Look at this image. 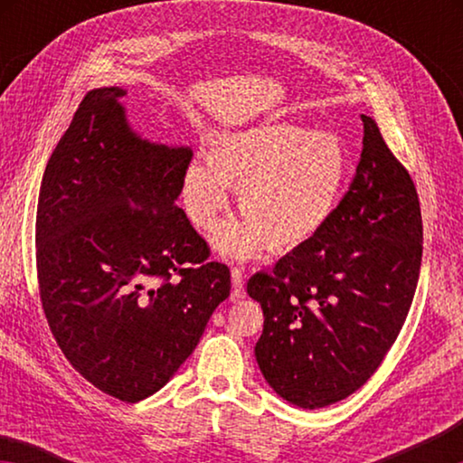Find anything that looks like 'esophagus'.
<instances>
[{"label":"esophagus","instance_id":"obj_1","mask_svg":"<svg viewBox=\"0 0 463 463\" xmlns=\"http://www.w3.org/2000/svg\"><path fill=\"white\" fill-rule=\"evenodd\" d=\"M231 278H232V292H231V300H242L245 298V273H242L241 268H232L231 269Z\"/></svg>","mask_w":463,"mask_h":463}]
</instances>
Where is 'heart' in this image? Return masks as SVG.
<instances>
[{"label": "heart", "mask_w": 463, "mask_h": 463, "mask_svg": "<svg viewBox=\"0 0 463 463\" xmlns=\"http://www.w3.org/2000/svg\"><path fill=\"white\" fill-rule=\"evenodd\" d=\"M347 175L339 137L288 122H268L210 138L206 161H192L182 177L185 214L213 231L239 187L245 218L224 224L216 242L232 257L257 255L269 245L286 253L325 229Z\"/></svg>", "instance_id": "heart-1"}]
</instances>
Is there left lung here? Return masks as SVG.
<instances>
[{
  "instance_id": "obj_1",
  "label": "left lung",
  "mask_w": 463,
  "mask_h": 463,
  "mask_svg": "<svg viewBox=\"0 0 463 463\" xmlns=\"http://www.w3.org/2000/svg\"><path fill=\"white\" fill-rule=\"evenodd\" d=\"M364 148L349 190L317 237L260 271L247 292L263 308L255 357L288 402L320 409L378 372L409 315L422 218L409 171L362 114Z\"/></svg>"
}]
</instances>
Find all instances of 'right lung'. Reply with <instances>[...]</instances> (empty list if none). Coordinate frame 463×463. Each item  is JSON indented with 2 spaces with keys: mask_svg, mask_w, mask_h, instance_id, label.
I'll return each mask as SVG.
<instances>
[{
  "mask_svg": "<svg viewBox=\"0 0 463 463\" xmlns=\"http://www.w3.org/2000/svg\"><path fill=\"white\" fill-rule=\"evenodd\" d=\"M120 88L93 90L46 163L38 296L67 362L122 402L165 386L198 345L231 269L175 200L190 148L140 140Z\"/></svg>",
  "mask_w": 463,
  "mask_h": 463,
  "instance_id": "1",
  "label": "right lung"
}]
</instances>
